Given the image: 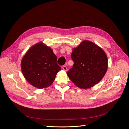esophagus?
I'll return each mask as SVG.
<instances>
[{"label": "esophagus", "instance_id": "esophagus-1", "mask_svg": "<svg viewBox=\"0 0 129 129\" xmlns=\"http://www.w3.org/2000/svg\"><path fill=\"white\" fill-rule=\"evenodd\" d=\"M62 69H63V70L64 71H67V67H66V66H65V65L63 66V67H62Z\"/></svg>", "mask_w": 129, "mask_h": 129}]
</instances>
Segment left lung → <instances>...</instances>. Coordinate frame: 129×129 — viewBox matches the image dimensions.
<instances>
[{
  "label": "left lung",
  "mask_w": 129,
  "mask_h": 129,
  "mask_svg": "<svg viewBox=\"0 0 129 129\" xmlns=\"http://www.w3.org/2000/svg\"><path fill=\"white\" fill-rule=\"evenodd\" d=\"M71 57L74 65L67 74L80 88H89L98 83L107 71L108 58L105 52L89 41H84L73 49Z\"/></svg>",
  "instance_id": "left-lung-1"
}]
</instances>
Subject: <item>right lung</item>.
Segmentation results:
<instances>
[{
  "label": "right lung",
  "instance_id": "1",
  "mask_svg": "<svg viewBox=\"0 0 129 129\" xmlns=\"http://www.w3.org/2000/svg\"><path fill=\"white\" fill-rule=\"evenodd\" d=\"M21 66L27 81L40 89L51 85L61 70L52 50L42 43L31 47L23 56Z\"/></svg>",
  "mask_w": 129,
  "mask_h": 129
}]
</instances>
